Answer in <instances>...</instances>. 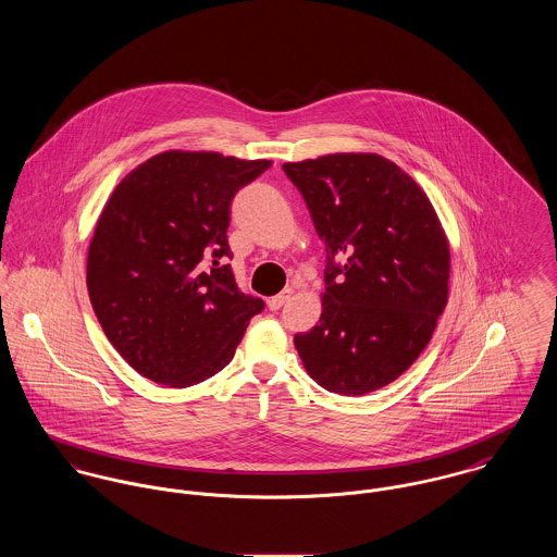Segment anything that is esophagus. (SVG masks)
I'll return each mask as SVG.
<instances>
[{
  "instance_id": "esophagus-1",
  "label": "esophagus",
  "mask_w": 557,
  "mask_h": 557,
  "mask_svg": "<svg viewBox=\"0 0 557 557\" xmlns=\"http://www.w3.org/2000/svg\"><path fill=\"white\" fill-rule=\"evenodd\" d=\"M290 299H293V288H284L280 295H275V297L269 299V309H271V311H277L282 306H286Z\"/></svg>"
}]
</instances>
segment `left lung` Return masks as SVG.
Instances as JSON below:
<instances>
[{
	"label": "left lung",
	"mask_w": 557,
	"mask_h": 557,
	"mask_svg": "<svg viewBox=\"0 0 557 557\" xmlns=\"http://www.w3.org/2000/svg\"><path fill=\"white\" fill-rule=\"evenodd\" d=\"M282 169L304 194L329 260L320 322L295 335L304 368L331 393L377 391L419 359L446 308V233L423 187L377 153Z\"/></svg>",
	"instance_id": "1"
}]
</instances>
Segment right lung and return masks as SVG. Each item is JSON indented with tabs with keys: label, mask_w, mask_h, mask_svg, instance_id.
I'll use <instances>...</instances> for the list:
<instances>
[{
	"label": "right lung",
	"mask_w": 557,
	"mask_h": 557,
	"mask_svg": "<svg viewBox=\"0 0 557 557\" xmlns=\"http://www.w3.org/2000/svg\"><path fill=\"white\" fill-rule=\"evenodd\" d=\"M269 166L171 149L109 196L87 251V290L109 342L140 375L186 388L235 357L264 304L224 264L231 200Z\"/></svg>",
	"instance_id": "add662e5"
}]
</instances>
